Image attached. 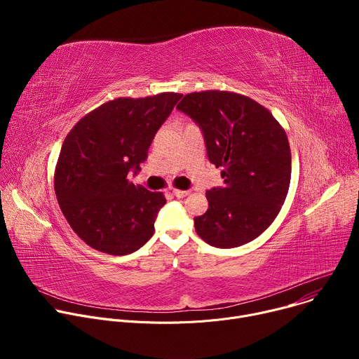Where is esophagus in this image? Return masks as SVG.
I'll use <instances>...</instances> for the list:
<instances>
[{
    "mask_svg": "<svg viewBox=\"0 0 359 359\" xmlns=\"http://www.w3.org/2000/svg\"><path fill=\"white\" fill-rule=\"evenodd\" d=\"M189 193H190L189 190H179V189H173V194H175L176 197H179V198L186 197Z\"/></svg>",
    "mask_w": 359,
    "mask_h": 359,
    "instance_id": "34e87169",
    "label": "esophagus"
}]
</instances>
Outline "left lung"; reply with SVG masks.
Listing matches in <instances>:
<instances>
[{
    "mask_svg": "<svg viewBox=\"0 0 359 359\" xmlns=\"http://www.w3.org/2000/svg\"><path fill=\"white\" fill-rule=\"evenodd\" d=\"M177 109L201 129L209 161L223 168V187L206 191L209 209L194 217L208 244L233 248L257 238L288 193L291 151L276 118L248 96L227 90L187 93Z\"/></svg>",
    "mask_w": 359,
    "mask_h": 359,
    "instance_id": "8db88e82",
    "label": "left lung"
}]
</instances>
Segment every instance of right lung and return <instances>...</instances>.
Wrapping results in <instances>:
<instances>
[{
  "label": "right lung",
  "instance_id": "obj_1",
  "mask_svg": "<svg viewBox=\"0 0 359 359\" xmlns=\"http://www.w3.org/2000/svg\"><path fill=\"white\" fill-rule=\"evenodd\" d=\"M182 93L118 97L83 116L67 136L55 170V194L72 230L112 255L139 250L155 233L166 198L135 186L156 132Z\"/></svg>",
  "mask_w": 359,
  "mask_h": 359
}]
</instances>
